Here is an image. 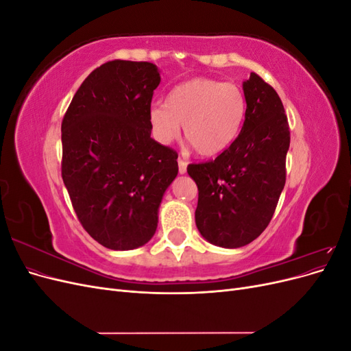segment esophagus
Wrapping results in <instances>:
<instances>
[{
  "instance_id": "1",
  "label": "esophagus",
  "mask_w": 351,
  "mask_h": 351,
  "mask_svg": "<svg viewBox=\"0 0 351 351\" xmlns=\"http://www.w3.org/2000/svg\"><path fill=\"white\" fill-rule=\"evenodd\" d=\"M177 161H178V173L184 174L187 171V161H186V159H183L182 156H178Z\"/></svg>"
}]
</instances>
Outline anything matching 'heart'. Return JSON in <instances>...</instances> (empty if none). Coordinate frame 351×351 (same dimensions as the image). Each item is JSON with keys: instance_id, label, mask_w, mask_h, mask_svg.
<instances>
[{"instance_id": "b5f03b06", "label": "heart", "mask_w": 351, "mask_h": 351, "mask_svg": "<svg viewBox=\"0 0 351 351\" xmlns=\"http://www.w3.org/2000/svg\"><path fill=\"white\" fill-rule=\"evenodd\" d=\"M246 115V99L234 83L195 77L168 92L165 104H154L149 125L155 139L171 143L183 125L186 141L202 156H214L237 139Z\"/></svg>"}]
</instances>
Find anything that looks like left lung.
Segmentation results:
<instances>
[{"mask_svg": "<svg viewBox=\"0 0 351 351\" xmlns=\"http://www.w3.org/2000/svg\"><path fill=\"white\" fill-rule=\"evenodd\" d=\"M246 115L232 145L215 159L189 164L199 189L196 226L212 244L236 249L262 234L285 184L290 127L278 93L259 74L243 83Z\"/></svg>", "mask_w": 351, "mask_h": 351, "instance_id": "8db88e82", "label": "left lung"}]
</instances>
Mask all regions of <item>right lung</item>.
I'll return each instance as SVG.
<instances>
[{
	"mask_svg": "<svg viewBox=\"0 0 351 351\" xmlns=\"http://www.w3.org/2000/svg\"><path fill=\"white\" fill-rule=\"evenodd\" d=\"M161 76L152 62L114 60L80 84L61 123V177L82 227L112 250L149 241L178 154L151 137Z\"/></svg>",
	"mask_w": 351,
	"mask_h": 351,
	"instance_id": "obj_1",
	"label": "right lung"
}]
</instances>
